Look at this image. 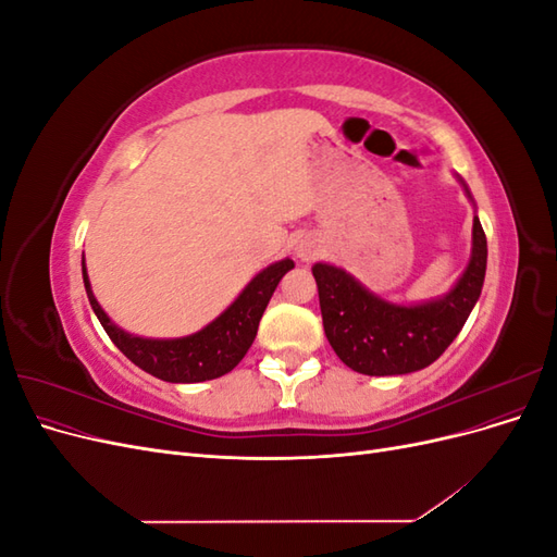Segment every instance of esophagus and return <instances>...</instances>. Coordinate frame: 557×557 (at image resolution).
I'll return each instance as SVG.
<instances>
[{"mask_svg":"<svg viewBox=\"0 0 557 557\" xmlns=\"http://www.w3.org/2000/svg\"><path fill=\"white\" fill-rule=\"evenodd\" d=\"M297 256H299L301 260H311V258L315 256V250H313L309 244H299V248H297Z\"/></svg>","mask_w":557,"mask_h":557,"instance_id":"34e87169","label":"esophagus"}]
</instances>
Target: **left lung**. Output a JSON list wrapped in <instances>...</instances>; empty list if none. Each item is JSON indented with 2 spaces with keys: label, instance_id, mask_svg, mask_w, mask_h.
I'll use <instances>...</instances> for the list:
<instances>
[{
  "label": "left lung",
  "instance_id": "obj_1",
  "mask_svg": "<svg viewBox=\"0 0 557 557\" xmlns=\"http://www.w3.org/2000/svg\"><path fill=\"white\" fill-rule=\"evenodd\" d=\"M462 188H469L460 178ZM487 242L479 215L471 230V258L453 288L420 305H393L369 293L346 269L315 262L320 313L330 346L352 372L367 376L411 374L432 364L458 336L481 297Z\"/></svg>",
  "mask_w": 557,
  "mask_h": 557
}]
</instances>
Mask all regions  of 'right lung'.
<instances>
[{"instance_id":"1","label":"right lung","mask_w":557,"mask_h":557,"mask_svg":"<svg viewBox=\"0 0 557 557\" xmlns=\"http://www.w3.org/2000/svg\"><path fill=\"white\" fill-rule=\"evenodd\" d=\"M293 267L295 262L290 258L269 264L207 327L188 336H178V339H144V336H134L111 323V318L92 295L86 260H83V283H86L95 315L111 336V342L123 350V356L156 379L170 383H199L223 376L242 362L256 339L260 318L278 281Z\"/></svg>"}]
</instances>
